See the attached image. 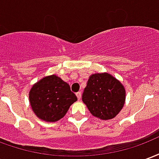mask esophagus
I'll return each mask as SVG.
<instances>
[{
    "mask_svg": "<svg viewBox=\"0 0 159 159\" xmlns=\"http://www.w3.org/2000/svg\"><path fill=\"white\" fill-rule=\"evenodd\" d=\"M76 94V97H77V99L80 100V99H81V97H82V93H81V92H77Z\"/></svg>",
    "mask_w": 159,
    "mask_h": 159,
    "instance_id": "obj_1",
    "label": "esophagus"
}]
</instances>
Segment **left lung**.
I'll return each mask as SVG.
<instances>
[{
	"instance_id": "1",
	"label": "left lung",
	"mask_w": 159,
	"mask_h": 159,
	"mask_svg": "<svg viewBox=\"0 0 159 159\" xmlns=\"http://www.w3.org/2000/svg\"><path fill=\"white\" fill-rule=\"evenodd\" d=\"M83 101L94 117L111 119L119 113L125 102V89L108 73L91 75L83 93Z\"/></svg>"
}]
</instances>
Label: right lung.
I'll return each mask as SVG.
<instances>
[{
  "mask_svg": "<svg viewBox=\"0 0 159 159\" xmlns=\"http://www.w3.org/2000/svg\"><path fill=\"white\" fill-rule=\"evenodd\" d=\"M29 99L33 111L46 122L62 118L71 104L77 100L69 84L55 75L46 76L33 85Z\"/></svg>",
  "mask_w": 159,
  "mask_h": 159,
  "instance_id": "add662e5",
  "label": "right lung"
}]
</instances>
